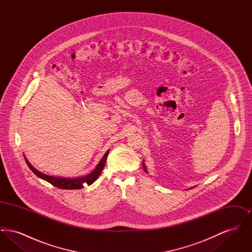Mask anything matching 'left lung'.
<instances>
[{
    "instance_id": "obj_1",
    "label": "left lung",
    "mask_w": 252,
    "mask_h": 252,
    "mask_svg": "<svg viewBox=\"0 0 252 252\" xmlns=\"http://www.w3.org/2000/svg\"><path fill=\"white\" fill-rule=\"evenodd\" d=\"M143 166H144V172H145V173H148V172H147V170H146V166L144 165V162H143ZM190 189H192V188H190Z\"/></svg>"
}]
</instances>
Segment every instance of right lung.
Wrapping results in <instances>:
<instances>
[{
    "label": "right lung",
    "mask_w": 252,
    "mask_h": 252,
    "mask_svg": "<svg viewBox=\"0 0 252 252\" xmlns=\"http://www.w3.org/2000/svg\"><path fill=\"white\" fill-rule=\"evenodd\" d=\"M108 152L109 150H108L106 152V154L104 155V157L102 158V159L100 160V162L97 164L95 169L86 175V176H82V177H77V178H62V177H53V176H49L46 174H43L41 173L40 171L36 170V168L34 166H32V164L28 161V159L24 157V159L28 165V167L31 169V171L37 176L39 179L41 180H45L49 183H51L52 185L60 188V189H67V190H75V189H81L84 187L85 184H88V185H91L93 184L94 181H95L98 177L100 176L103 168L105 166V163H106V160H107V158H108Z\"/></svg>",
    "instance_id": "1"
}]
</instances>
